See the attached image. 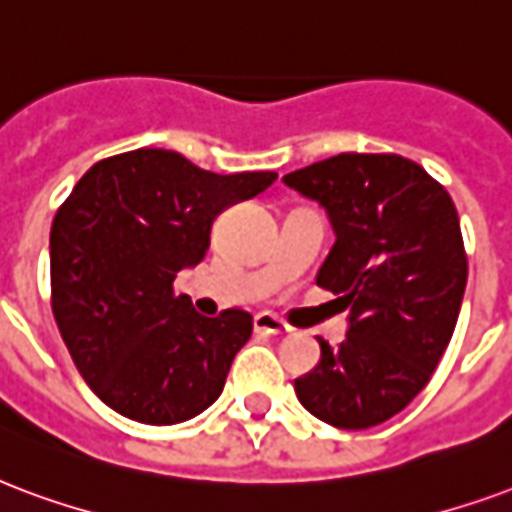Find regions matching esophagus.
Masks as SVG:
<instances>
[{
	"label": "esophagus",
	"mask_w": 512,
	"mask_h": 512,
	"mask_svg": "<svg viewBox=\"0 0 512 512\" xmlns=\"http://www.w3.org/2000/svg\"><path fill=\"white\" fill-rule=\"evenodd\" d=\"M255 331L257 333H271V336H282V333H290L293 328H290L285 320L274 317V314L260 312V314H255Z\"/></svg>",
	"instance_id": "obj_1"
}]
</instances>
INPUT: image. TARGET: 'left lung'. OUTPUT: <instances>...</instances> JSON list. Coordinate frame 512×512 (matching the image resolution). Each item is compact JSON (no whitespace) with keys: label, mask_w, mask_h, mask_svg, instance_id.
Here are the masks:
<instances>
[{"label":"left lung","mask_w":512,"mask_h":512,"mask_svg":"<svg viewBox=\"0 0 512 512\" xmlns=\"http://www.w3.org/2000/svg\"><path fill=\"white\" fill-rule=\"evenodd\" d=\"M328 211L331 252L317 285L350 309L344 342L295 380L298 401L336 429L401 412L437 369L467 287V252L445 187L399 154H339L287 173Z\"/></svg>","instance_id":"8db88e82"}]
</instances>
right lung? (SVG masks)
Instances as JSON below:
<instances>
[{"instance_id":"obj_1","label":"right lung","mask_w":512,"mask_h":512,"mask_svg":"<svg viewBox=\"0 0 512 512\" xmlns=\"http://www.w3.org/2000/svg\"><path fill=\"white\" fill-rule=\"evenodd\" d=\"M274 170L219 176L168 149H135L83 173L51 225V306L86 385L149 426L219 399L252 314L203 317L173 279L206 257L225 208L260 195Z\"/></svg>"}]
</instances>
